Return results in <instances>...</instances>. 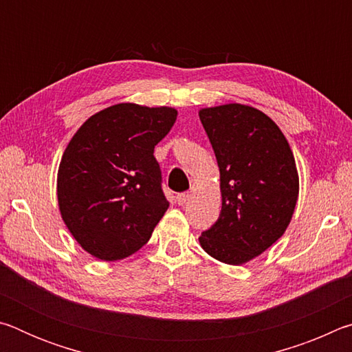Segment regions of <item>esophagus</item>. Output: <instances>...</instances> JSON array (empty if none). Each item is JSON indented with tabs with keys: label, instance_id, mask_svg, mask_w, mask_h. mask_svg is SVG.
Masks as SVG:
<instances>
[{
	"label": "esophagus",
	"instance_id": "34e87169",
	"mask_svg": "<svg viewBox=\"0 0 352 352\" xmlns=\"http://www.w3.org/2000/svg\"><path fill=\"white\" fill-rule=\"evenodd\" d=\"M188 200H189V194H188V192L177 194V204H178V205H184Z\"/></svg>",
	"mask_w": 352,
	"mask_h": 352
}]
</instances>
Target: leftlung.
<instances>
[{"mask_svg":"<svg viewBox=\"0 0 352 352\" xmlns=\"http://www.w3.org/2000/svg\"><path fill=\"white\" fill-rule=\"evenodd\" d=\"M220 170L222 211L199 237L214 259L239 265L284 234L298 200V172L287 140L253 107L226 104L199 111Z\"/></svg>","mask_w":352,"mask_h":352,"instance_id":"1","label":"left lung"}]
</instances>
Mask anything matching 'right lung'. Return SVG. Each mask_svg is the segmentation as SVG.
Returning a JSON list of instances; mask_svg holds the SVG:
<instances>
[{
    "mask_svg": "<svg viewBox=\"0 0 352 352\" xmlns=\"http://www.w3.org/2000/svg\"><path fill=\"white\" fill-rule=\"evenodd\" d=\"M170 107L116 104L82 124L63 152L57 199L79 245L119 261L146 245L169 208L155 146L174 126Z\"/></svg>",
    "mask_w": 352,
    "mask_h": 352,
    "instance_id": "right-lung-1",
    "label": "right lung"
}]
</instances>
